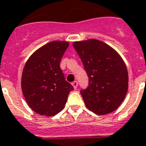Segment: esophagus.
<instances>
[{
  "instance_id": "esophagus-1",
  "label": "esophagus",
  "mask_w": 146,
  "mask_h": 146,
  "mask_svg": "<svg viewBox=\"0 0 146 146\" xmlns=\"http://www.w3.org/2000/svg\"><path fill=\"white\" fill-rule=\"evenodd\" d=\"M72 85H73V87L74 89H76L77 88V86H78V82L77 81H74L72 83Z\"/></svg>"
}]
</instances>
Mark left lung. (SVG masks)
<instances>
[{"label":"left lung","mask_w":146,"mask_h":146,"mask_svg":"<svg viewBox=\"0 0 146 146\" xmlns=\"http://www.w3.org/2000/svg\"><path fill=\"white\" fill-rule=\"evenodd\" d=\"M74 48L89 77V86L80 91L86 107L99 114L111 113L125 100L128 88V73L116 50L100 40L74 42Z\"/></svg>","instance_id":"left-lung-1"}]
</instances>
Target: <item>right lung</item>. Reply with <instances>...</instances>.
<instances>
[{
	"label": "right lung",
	"instance_id": "add662e5",
	"mask_svg": "<svg viewBox=\"0 0 146 146\" xmlns=\"http://www.w3.org/2000/svg\"><path fill=\"white\" fill-rule=\"evenodd\" d=\"M70 43L52 41L38 48L25 62L21 90L27 104L35 113L52 117L65 108L73 86L65 80L59 64Z\"/></svg>",
	"mask_w": 146,
	"mask_h": 146
}]
</instances>
